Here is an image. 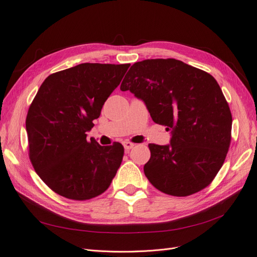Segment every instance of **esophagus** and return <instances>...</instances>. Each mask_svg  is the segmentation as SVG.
<instances>
[{
    "instance_id": "obj_1",
    "label": "esophagus",
    "mask_w": 257,
    "mask_h": 257,
    "mask_svg": "<svg viewBox=\"0 0 257 257\" xmlns=\"http://www.w3.org/2000/svg\"><path fill=\"white\" fill-rule=\"evenodd\" d=\"M122 145H123V147H124V149H125V151L131 150L132 148H133V147L135 146L133 143H130V142H123Z\"/></svg>"
}]
</instances>
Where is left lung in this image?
Listing matches in <instances>:
<instances>
[{
  "label": "left lung",
  "instance_id": "8db88e82",
  "mask_svg": "<svg viewBox=\"0 0 257 257\" xmlns=\"http://www.w3.org/2000/svg\"><path fill=\"white\" fill-rule=\"evenodd\" d=\"M120 90L142 99L172 133L168 145L149 144L144 172L154 188L189 196L211 183L226 158L232 122L213 77L176 59H151L132 65Z\"/></svg>",
  "mask_w": 257,
  "mask_h": 257
}]
</instances>
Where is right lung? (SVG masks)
<instances>
[{
  "instance_id": "1",
  "label": "right lung",
  "mask_w": 257,
  "mask_h": 257,
  "mask_svg": "<svg viewBox=\"0 0 257 257\" xmlns=\"http://www.w3.org/2000/svg\"><path fill=\"white\" fill-rule=\"evenodd\" d=\"M128 67L82 63L49 75L37 91L26 120L29 155L37 175L59 195L85 200L109 188L124 148L99 146L85 133Z\"/></svg>"
}]
</instances>
